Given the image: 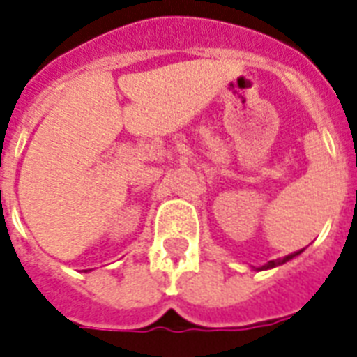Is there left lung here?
<instances>
[{
  "mask_svg": "<svg viewBox=\"0 0 357 357\" xmlns=\"http://www.w3.org/2000/svg\"><path fill=\"white\" fill-rule=\"evenodd\" d=\"M301 251H303V249H301ZM301 251H295V253H291V255H288V257H284V259H277V260H271V262H268V264H264L262 268H259V269H269V268H275V266H280V264H284V262H288V260H291L295 257V255H299Z\"/></svg>",
  "mask_w": 357,
  "mask_h": 357,
  "instance_id": "obj_1",
  "label": "left lung"
}]
</instances>
